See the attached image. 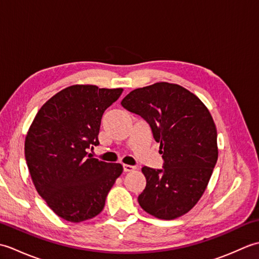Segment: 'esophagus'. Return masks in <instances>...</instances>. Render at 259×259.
<instances>
[{"label": "esophagus", "instance_id": "esophagus-1", "mask_svg": "<svg viewBox=\"0 0 259 259\" xmlns=\"http://www.w3.org/2000/svg\"><path fill=\"white\" fill-rule=\"evenodd\" d=\"M137 168L135 166H130V164H123V171L124 172H131L136 170Z\"/></svg>", "mask_w": 259, "mask_h": 259}]
</instances>
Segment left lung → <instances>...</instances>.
Wrapping results in <instances>:
<instances>
[{
    "mask_svg": "<svg viewBox=\"0 0 259 259\" xmlns=\"http://www.w3.org/2000/svg\"><path fill=\"white\" fill-rule=\"evenodd\" d=\"M121 106L149 123L163 159L161 170L141 169L147 184L139 205L163 221L184 216L203 195L218 159L210 112L194 93L168 82L135 89Z\"/></svg>",
    "mask_w": 259,
    "mask_h": 259,
    "instance_id": "1",
    "label": "left lung"
}]
</instances>
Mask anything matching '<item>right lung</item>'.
<instances>
[{
	"instance_id": "add662e5",
	"label": "right lung",
	"mask_w": 259,
	"mask_h": 259,
	"mask_svg": "<svg viewBox=\"0 0 259 259\" xmlns=\"http://www.w3.org/2000/svg\"><path fill=\"white\" fill-rule=\"evenodd\" d=\"M122 91V88L70 85L43 104L27 131L24 151L33 184L64 221L81 223L98 216L123 171L120 163L88 155V149L99 145L104 111Z\"/></svg>"
}]
</instances>
